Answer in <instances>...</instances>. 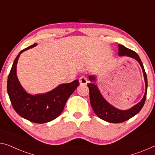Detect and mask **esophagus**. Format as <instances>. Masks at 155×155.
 Returning a JSON list of instances; mask_svg holds the SVG:
<instances>
[{"instance_id": "1", "label": "esophagus", "mask_w": 155, "mask_h": 155, "mask_svg": "<svg viewBox=\"0 0 155 155\" xmlns=\"http://www.w3.org/2000/svg\"><path fill=\"white\" fill-rule=\"evenodd\" d=\"M79 83L81 85H86L87 83V78L84 76H82L79 78Z\"/></svg>"}]
</instances>
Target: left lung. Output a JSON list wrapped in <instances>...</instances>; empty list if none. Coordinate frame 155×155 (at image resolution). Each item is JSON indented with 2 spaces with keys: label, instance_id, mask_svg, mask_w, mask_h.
<instances>
[{
  "label": "left lung",
  "instance_id": "left-lung-1",
  "mask_svg": "<svg viewBox=\"0 0 155 155\" xmlns=\"http://www.w3.org/2000/svg\"><path fill=\"white\" fill-rule=\"evenodd\" d=\"M119 55H127V56L133 58L137 60L141 67L143 72L144 75V79L145 82V92L142 100L138 103L134 107L131 108L130 109L126 110H121L117 109L108 104L106 101L99 91L97 85L93 84L92 81H95V77L93 76H90L89 79L91 81V84H87V86L89 87V94H90V101H91V107L93 109L94 114L103 120H105L111 123H120L126 120H128L131 117L137 115L138 112L141 110L143 107L145 99L147 95V75L145 73L143 64L140 57L134 51L129 49L123 45H119Z\"/></svg>",
  "mask_w": 155,
  "mask_h": 155
}]
</instances>
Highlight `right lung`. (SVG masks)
I'll use <instances>...</instances> for the list:
<instances>
[{
	"label": "right lung",
	"instance_id": "right-lung-1",
	"mask_svg": "<svg viewBox=\"0 0 155 155\" xmlns=\"http://www.w3.org/2000/svg\"><path fill=\"white\" fill-rule=\"evenodd\" d=\"M37 44L23 49L16 58L8 75L7 90L12 105L17 114L24 118L38 124L46 123L59 116L66 101L79 85L78 80L61 84L51 92L31 95L24 91L17 76V64L20 54Z\"/></svg>",
	"mask_w": 155,
	"mask_h": 155
}]
</instances>
